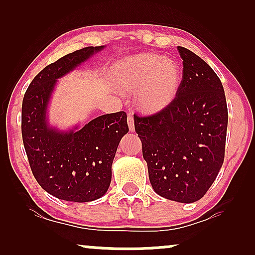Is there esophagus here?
<instances>
[{
  "mask_svg": "<svg viewBox=\"0 0 255 255\" xmlns=\"http://www.w3.org/2000/svg\"><path fill=\"white\" fill-rule=\"evenodd\" d=\"M128 128H130V131L133 132L134 131V121H133V116H132V115H128Z\"/></svg>",
  "mask_w": 255,
  "mask_h": 255,
  "instance_id": "esophagus-1",
  "label": "esophagus"
}]
</instances>
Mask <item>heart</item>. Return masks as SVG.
<instances>
[{
	"label": "heart",
	"instance_id": "b5f03b06",
	"mask_svg": "<svg viewBox=\"0 0 255 255\" xmlns=\"http://www.w3.org/2000/svg\"><path fill=\"white\" fill-rule=\"evenodd\" d=\"M113 80L122 92L137 93L142 111L159 113L175 100L182 85L180 64L156 53L125 58L113 68Z\"/></svg>",
	"mask_w": 255,
	"mask_h": 255
}]
</instances>
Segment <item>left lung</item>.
Masks as SVG:
<instances>
[{
    "mask_svg": "<svg viewBox=\"0 0 255 255\" xmlns=\"http://www.w3.org/2000/svg\"><path fill=\"white\" fill-rule=\"evenodd\" d=\"M183 64L177 96L158 114L134 118L152 188L167 200H201L224 161L228 106L224 88L210 66L177 47Z\"/></svg>",
    "mask_w": 255,
    "mask_h": 255,
    "instance_id": "obj_1",
    "label": "left lung"
}]
</instances>
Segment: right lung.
I'll return each mask as SVG.
<instances>
[{"label": "right lung", "mask_w": 255, "mask_h": 255, "mask_svg": "<svg viewBox=\"0 0 255 255\" xmlns=\"http://www.w3.org/2000/svg\"><path fill=\"white\" fill-rule=\"evenodd\" d=\"M104 47H85L46 66L24 95L22 135L31 170L39 186L59 200L83 203L106 195L117 147L128 132L124 111L102 115L85 127L75 124L66 130L48 120L58 80Z\"/></svg>", "instance_id": "obj_1"}]
</instances>
